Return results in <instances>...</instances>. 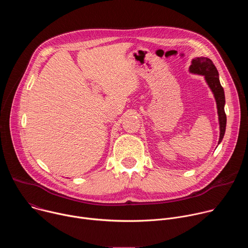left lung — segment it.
I'll list each match as a JSON object with an SVG mask.
<instances>
[{"mask_svg": "<svg viewBox=\"0 0 248 248\" xmlns=\"http://www.w3.org/2000/svg\"><path fill=\"white\" fill-rule=\"evenodd\" d=\"M190 73L202 75L205 77V79L210 86L211 90L213 91L216 103H217V109L219 115V122H220V138L219 143L222 141L225 131H226V124H227V116L225 113V92L224 88L222 87L220 80H219V73L214 64L208 58H196L192 60V64L189 67Z\"/></svg>", "mask_w": 248, "mask_h": 248, "instance_id": "left-lung-1", "label": "left lung"}]
</instances>
